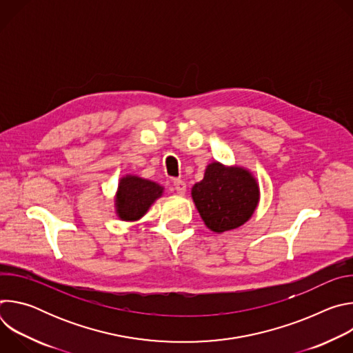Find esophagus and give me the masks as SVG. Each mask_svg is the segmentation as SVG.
Here are the masks:
<instances>
[{"label":"esophagus","mask_w":353,"mask_h":353,"mask_svg":"<svg viewBox=\"0 0 353 353\" xmlns=\"http://www.w3.org/2000/svg\"><path fill=\"white\" fill-rule=\"evenodd\" d=\"M173 185H174V190H176L177 194H180V195H184V194H185L187 185H185V183H184L183 180H174V181H173Z\"/></svg>","instance_id":"1"}]
</instances>
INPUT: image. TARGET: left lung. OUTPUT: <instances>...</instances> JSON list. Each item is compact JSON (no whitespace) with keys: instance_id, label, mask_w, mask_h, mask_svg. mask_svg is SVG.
Returning a JSON list of instances; mask_svg holds the SVG:
<instances>
[{"instance_id":"8db88e82","label":"left lung","mask_w":353,"mask_h":353,"mask_svg":"<svg viewBox=\"0 0 353 353\" xmlns=\"http://www.w3.org/2000/svg\"><path fill=\"white\" fill-rule=\"evenodd\" d=\"M191 196L205 226L223 233L253 216L260 203V187L250 170L212 162L204 179L192 185Z\"/></svg>"}]
</instances>
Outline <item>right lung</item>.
I'll list each match as a JSON object with an SVG mask.
<instances>
[{"mask_svg":"<svg viewBox=\"0 0 353 353\" xmlns=\"http://www.w3.org/2000/svg\"><path fill=\"white\" fill-rule=\"evenodd\" d=\"M163 195V187L152 180L127 174L120 179L114 196L116 214L121 221L135 222L141 219L158 198Z\"/></svg>","mask_w":353,"mask_h":353,"instance_id":"obj_1","label":"right lung"}]
</instances>
